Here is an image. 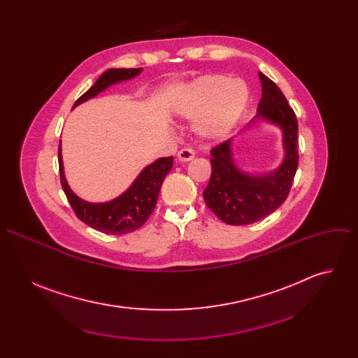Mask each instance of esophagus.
<instances>
[{
	"mask_svg": "<svg viewBox=\"0 0 358 358\" xmlns=\"http://www.w3.org/2000/svg\"><path fill=\"white\" fill-rule=\"evenodd\" d=\"M194 156H195V151H194L191 147H184V148H181V150L178 151V155H177V157H178L180 162H189V160L194 159Z\"/></svg>",
	"mask_w": 358,
	"mask_h": 358,
	"instance_id": "obj_1",
	"label": "esophagus"
}]
</instances>
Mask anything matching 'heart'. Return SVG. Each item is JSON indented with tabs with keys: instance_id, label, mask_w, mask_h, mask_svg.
<instances>
[{
	"instance_id": "1",
	"label": "heart",
	"mask_w": 358,
	"mask_h": 358,
	"mask_svg": "<svg viewBox=\"0 0 358 358\" xmlns=\"http://www.w3.org/2000/svg\"><path fill=\"white\" fill-rule=\"evenodd\" d=\"M249 100V87L242 79L227 75H206L191 82L178 96L174 110L187 119H198L195 129L206 138L227 134Z\"/></svg>"
}]
</instances>
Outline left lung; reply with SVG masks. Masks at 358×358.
<instances>
[{
  "label": "left lung",
  "instance_id": "obj_1",
  "mask_svg": "<svg viewBox=\"0 0 358 358\" xmlns=\"http://www.w3.org/2000/svg\"><path fill=\"white\" fill-rule=\"evenodd\" d=\"M259 79L262 99L255 120L262 119L282 129L285 159L280 167L269 174L250 176L235 166L231 140L211 150L213 173L203 189V199L208 208L228 225L253 224L278 210L289 195L299 164L296 115L275 82L261 72Z\"/></svg>",
  "mask_w": 358,
  "mask_h": 358
}]
</instances>
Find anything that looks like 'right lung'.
<instances>
[{"label": "right lung", "instance_id": "1", "mask_svg": "<svg viewBox=\"0 0 358 358\" xmlns=\"http://www.w3.org/2000/svg\"><path fill=\"white\" fill-rule=\"evenodd\" d=\"M143 69H109L105 73H101L100 78L94 82V85L85 92L76 101L75 106L83 103L87 99L94 97L97 93L103 92L110 85L131 79L137 76ZM173 156L162 157L152 164L147 166L140 176L134 180L127 191H124L120 196L103 202V203H93L83 201L69 188L62 164L61 155V141L58 150V162H59V174L61 184L66 194V198L71 203V207L76 217L89 225L90 228L100 231L109 235H123L138 229L151 215L152 210L156 207L159 198V192L162 189L163 181L166 176L173 169Z\"/></svg>", "mask_w": 358, "mask_h": 358}]
</instances>
